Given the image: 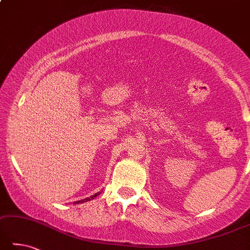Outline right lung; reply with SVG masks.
<instances>
[{
	"label": "right lung",
	"instance_id": "obj_1",
	"mask_svg": "<svg viewBox=\"0 0 250 250\" xmlns=\"http://www.w3.org/2000/svg\"><path fill=\"white\" fill-rule=\"evenodd\" d=\"M98 195H100V192H97V194H95V195H92V196H90V197H88V198H84V199H82V200H77V201H74L73 204L74 205H78V204H83V202H87V201H90V200H92V199H95L96 197L98 196Z\"/></svg>",
	"mask_w": 250,
	"mask_h": 250
}]
</instances>
